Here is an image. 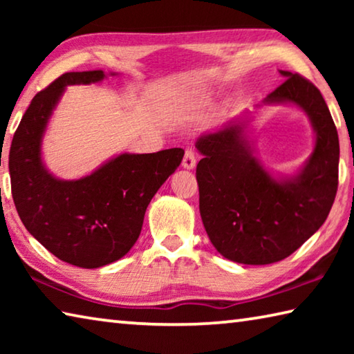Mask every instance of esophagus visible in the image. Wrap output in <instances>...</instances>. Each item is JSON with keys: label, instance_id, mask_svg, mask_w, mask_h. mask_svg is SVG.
<instances>
[{"label": "esophagus", "instance_id": "34e87169", "mask_svg": "<svg viewBox=\"0 0 354 354\" xmlns=\"http://www.w3.org/2000/svg\"><path fill=\"white\" fill-rule=\"evenodd\" d=\"M196 165V159H195V154L192 149H187L184 154V159H183V167L185 170H194Z\"/></svg>", "mask_w": 354, "mask_h": 354}]
</instances>
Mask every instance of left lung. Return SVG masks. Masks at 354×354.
<instances>
[{
  "instance_id": "8db88e82",
  "label": "left lung",
  "mask_w": 354,
  "mask_h": 354,
  "mask_svg": "<svg viewBox=\"0 0 354 354\" xmlns=\"http://www.w3.org/2000/svg\"><path fill=\"white\" fill-rule=\"evenodd\" d=\"M254 111H243L195 142L200 214L209 241L232 262L266 266L290 256L325 223L337 192L339 136L314 84L297 73ZM267 105H293L310 118L315 148L292 176L267 169L254 156L250 122Z\"/></svg>"
}]
</instances>
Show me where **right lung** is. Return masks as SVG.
I'll return each instance as SVG.
<instances>
[{"label":"right lung","instance_id":"1","mask_svg":"<svg viewBox=\"0 0 354 354\" xmlns=\"http://www.w3.org/2000/svg\"><path fill=\"white\" fill-rule=\"evenodd\" d=\"M115 75L92 70L57 77L32 98L9 151L12 196L23 225L50 253L81 268L104 267L134 247L149 201L184 156L181 148L120 153L77 179L48 170L41 147L65 88Z\"/></svg>","mask_w":354,"mask_h":354}]
</instances>
